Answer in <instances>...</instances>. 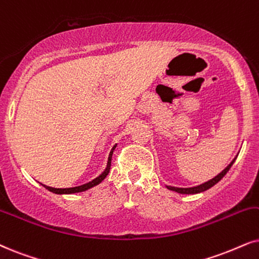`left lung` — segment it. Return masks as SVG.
Instances as JSON below:
<instances>
[{
	"label": "left lung",
	"mask_w": 259,
	"mask_h": 259,
	"mask_svg": "<svg viewBox=\"0 0 259 259\" xmlns=\"http://www.w3.org/2000/svg\"><path fill=\"white\" fill-rule=\"evenodd\" d=\"M235 159H237V156L232 160V162L230 163V165L226 167L224 171H222L221 173H219V175L217 177H214V178L210 179V181L203 183V184L201 185H197V186H192V188H175V186H168L166 185V188H167L168 190H172V191H176L178 192V194H186V195H190V194H198V192H203L205 191V190L210 189L211 186H214L217 183H219L221 181L222 178H224L226 173H227L228 171H230V168L232 167V165H233V162L235 161Z\"/></svg>",
	"instance_id": "1"
}]
</instances>
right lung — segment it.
Instances as JSON below:
<instances>
[{
	"mask_svg": "<svg viewBox=\"0 0 259 259\" xmlns=\"http://www.w3.org/2000/svg\"><path fill=\"white\" fill-rule=\"evenodd\" d=\"M116 148V146L113 147L112 149H111L110 152V155H109V160H107V166L106 168L104 169V172L101 173L99 177H97L96 179H93V181L90 182V183H86V184L83 185H80V186H75V188H68V189H56V188H51V186H47V185H42L44 188H47L49 191L54 192V194H58V195H63V194H75V192H82V191H86V190L93 188V186H96L98 184H100L101 182L104 181V179L106 178V176L109 175L110 172V168H111V159H112V154H113V150Z\"/></svg>",
	"mask_w": 259,
	"mask_h": 259,
	"instance_id": "obj_1",
	"label": "right lung"
}]
</instances>
